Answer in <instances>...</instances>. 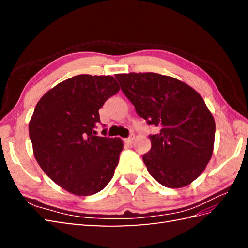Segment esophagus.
I'll return each instance as SVG.
<instances>
[{
  "mask_svg": "<svg viewBox=\"0 0 248 248\" xmlns=\"http://www.w3.org/2000/svg\"><path fill=\"white\" fill-rule=\"evenodd\" d=\"M133 140H134V136H130V138H128V139H124V143L125 144H131L133 141Z\"/></svg>",
  "mask_w": 248,
  "mask_h": 248,
  "instance_id": "esophagus-1",
  "label": "esophagus"
}]
</instances>
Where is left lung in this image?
Instances as JSON below:
<instances>
[{"instance_id": "obj_1", "label": "left lung", "mask_w": 248, "mask_h": 248, "mask_svg": "<svg viewBox=\"0 0 248 248\" xmlns=\"http://www.w3.org/2000/svg\"><path fill=\"white\" fill-rule=\"evenodd\" d=\"M136 113L160 128L150 135L143 156L150 175L162 186H188L207 167L213 154L215 121L202 97L180 80L155 72L115 75Z\"/></svg>"}]
</instances>
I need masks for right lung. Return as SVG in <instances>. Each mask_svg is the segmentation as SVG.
Returning a JSON list of instances; mask_svg holds the SVG:
<instances>
[{"label": "right lung", "mask_w": 248, "mask_h": 248, "mask_svg": "<svg viewBox=\"0 0 248 248\" xmlns=\"http://www.w3.org/2000/svg\"><path fill=\"white\" fill-rule=\"evenodd\" d=\"M110 76L80 75L62 81L37 103L29 132L46 175L78 196L101 191L113 178L124 143L97 136L99 108L119 92Z\"/></svg>", "instance_id": "right-lung-1"}]
</instances>
